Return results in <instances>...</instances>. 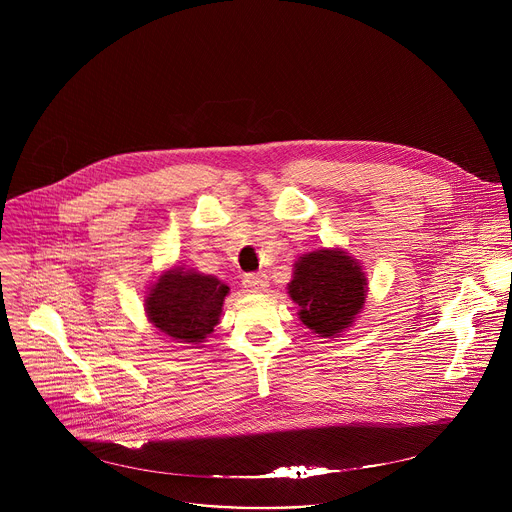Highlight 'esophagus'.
Returning a JSON list of instances; mask_svg holds the SVG:
<instances>
[{
    "mask_svg": "<svg viewBox=\"0 0 512 512\" xmlns=\"http://www.w3.org/2000/svg\"><path fill=\"white\" fill-rule=\"evenodd\" d=\"M243 285L247 287V291H251V294H261V291L267 289L269 281L265 273H249L243 277Z\"/></svg>",
    "mask_w": 512,
    "mask_h": 512,
    "instance_id": "obj_1",
    "label": "esophagus"
}]
</instances>
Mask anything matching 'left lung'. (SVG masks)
<instances>
[{
  "label": "left lung",
  "instance_id": "obj_1",
  "mask_svg": "<svg viewBox=\"0 0 512 512\" xmlns=\"http://www.w3.org/2000/svg\"><path fill=\"white\" fill-rule=\"evenodd\" d=\"M287 294L306 328L322 338H340L362 312L369 281L358 259L338 247L302 255L294 265Z\"/></svg>",
  "mask_w": 512,
  "mask_h": 512
}]
</instances>
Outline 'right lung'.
<instances>
[{"label": "right lung", "mask_w": 512, "mask_h": 512, "mask_svg": "<svg viewBox=\"0 0 512 512\" xmlns=\"http://www.w3.org/2000/svg\"><path fill=\"white\" fill-rule=\"evenodd\" d=\"M229 285L214 275L170 267L145 291V316L168 340L198 348L221 322Z\"/></svg>", "instance_id": "obj_1"}]
</instances>
